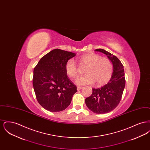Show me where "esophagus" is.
I'll return each instance as SVG.
<instances>
[{
    "label": "esophagus",
    "mask_w": 150,
    "mask_h": 150,
    "mask_svg": "<svg viewBox=\"0 0 150 150\" xmlns=\"http://www.w3.org/2000/svg\"><path fill=\"white\" fill-rule=\"evenodd\" d=\"M83 88V87L82 86H77V90L78 91H79V90H80L81 89H82Z\"/></svg>",
    "instance_id": "1"
}]
</instances>
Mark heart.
<instances>
[{"label": "heart", "mask_w": 150, "mask_h": 150, "mask_svg": "<svg viewBox=\"0 0 150 150\" xmlns=\"http://www.w3.org/2000/svg\"><path fill=\"white\" fill-rule=\"evenodd\" d=\"M78 61L80 67L86 68V74L76 80L78 85H91L95 81L97 86H100L106 83L111 76L113 66L108 58L91 53L82 56ZM64 70L70 78H75L79 75V67L73 59L66 62Z\"/></svg>", "instance_id": "heart-1"}]
</instances>
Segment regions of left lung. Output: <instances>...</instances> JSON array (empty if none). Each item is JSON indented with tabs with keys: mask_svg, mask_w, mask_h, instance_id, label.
<instances>
[{
	"mask_svg": "<svg viewBox=\"0 0 150 150\" xmlns=\"http://www.w3.org/2000/svg\"><path fill=\"white\" fill-rule=\"evenodd\" d=\"M95 51L104 53L111 61L113 72L108 83L100 88H93L92 95L86 98L88 108L94 113L102 114L110 112L119 105L125 86L124 66L112 54L103 49Z\"/></svg>",
	"mask_w": 150,
	"mask_h": 150,
	"instance_id": "left-lung-1",
	"label": "left lung"
}]
</instances>
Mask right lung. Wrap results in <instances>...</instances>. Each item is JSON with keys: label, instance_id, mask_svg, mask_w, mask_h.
<instances>
[{"label": "right lung", "instance_id": "obj_1", "mask_svg": "<svg viewBox=\"0 0 150 150\" xmlns=\"http://www.w3.org/2000/svg\"><path fill=\"white\" fill-rule=\"evenodd\" d=\"M75 56L71 52L55 49L44 56L34 68L33 84L36 97L45 110L59 112L71 103L77 88L68 78L64 66Z\"/></svg>", "mask_w": 150, "mask_h": 150}]
</instances>
